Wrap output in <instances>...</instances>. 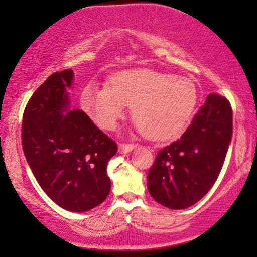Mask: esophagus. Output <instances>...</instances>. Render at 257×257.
Listing matches in <instances>:
<instances>
[{"label":"esophagus","instance_id":"34e87169","mask_svg":"<svg viewBox=\"0 0 257 257\" xmlns=\"http://www.w3.org/2000/svg\"><path fill=\"white\" fill-rule=\"evenodd\" d=\"M135 145L133 144H124V143H120L118 145V151L119 153H128L131 152V151L135 149Z\"/></svg>","mask_w":257,"mask_h":257}]
</instances>
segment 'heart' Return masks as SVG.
<instances>
[{
	"mask_svg": "<svg viewBox=\"0 0 257 257\" xmlns=\"http://www.w3.org/2000/svg\"><path fill=\"white\" fill-rule=\"evenodd\" d=\"M199 90L194 80L152 69H132L112 78L111 85L89 84L82 103L100 127L114 130L128 106L133 119L149 138L173 139L194 117Z\"/></svg>",
	"mask_w": 257,
	"mask_h": 257,
	"instance_id": "1",
	"label": "heart"
}]
</instances>
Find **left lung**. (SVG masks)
Segmentation results:
<instances>
[{"mask_svg":"<svg viewBox=\"0 0 257 257\" xmlns=\"http://www.w3.org/2000/svg\"><path fill=\"white\" fill-rule=\"evenodd\" d=\"M231 135L229 101L209 94L181 138L157 154L147 175L151 196L171 209H185L200 201L219 177Z\"/></svg>","mask_w":257,"mask_h":257,"instance_id":"left-lung-1","label":"left lung"}]
</instances>
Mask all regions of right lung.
<instances>
[{
  "mask_svg": "<svg viewBox=\"0 0 257 257\" xmlns=\"http://www.w3.org/2000/svg\"><path fill=\"white\" fill-rule=\"evenodd\" d=\"M71 69L52 73L28 101L22 122L27 163L49 198L69 212L99 206L111 189L106 167L118 146L85 112L71 108Z\"/></svg>",
  "mask_w": 257,
  "mask_h": 257,
  "instance_id": "right-lung-1",
  "label": "right lung"
}]
</instances>
